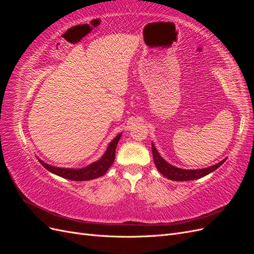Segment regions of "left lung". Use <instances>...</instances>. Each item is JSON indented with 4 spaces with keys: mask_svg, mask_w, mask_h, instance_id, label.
<instances>
[{
    "mask_svg": "<svg viewBox=\"0 0 254 254\" xmlns=\"http://www.w3.org/2000/svg\"><path fill=\"white\" fill-rule=\"evenodd\" d=\"M151 149H152V156H153V161H155V164L158 168V171L165 176L166 178L174 180V181H189V180H195L202 178V177L209 175L210 173L214 172L215 170L222 165V163L227 160L224 159L220 161L219 163L215 164L213 166L202 168V170H182V168L175 167L171 165L170 163H167L166 161L159 155V152L157 151L155 145L151 143Z\"/></svg>",
    "mask_w": 254,
    "mask_h": 254,
    "instance_id": "8db88e82",
    "label": "left lung"
}]
</instances>
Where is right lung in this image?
<instances>
[{"label":"right lung","mask_w":254,"mask_h":254,"mask_svg":"<svg viewBox=\"0 0 254 254\" xmlns=\"http://www.w3.org/2000/svg\"><path fill=\"white\" fill-rule=\"evenodd\" d=\"M122 133L118 134L114 139L110 142L107 151L105 155L98 160L97 162H94L90 164L87 167L79 168V170H72V168H60L51 166L47 163H44L43 161L39 160L40 163L47 168V170L53 174L58 175L63 178L73 180V181H86V180H92L98 178V177H102L107 171L109 170V167L112 165L113 161L115 159V148H117V145L121 139Z\"/></svg>","instance_id":"obj_1"}]
</instances>
